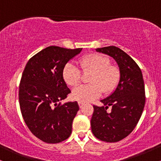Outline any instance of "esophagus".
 Segmentation results:
<instances>
[{"label": "esophagus", "mask_w": 161, "mask_h": 161, "mask_svg": "<svg viewBox=\"0 0 161 161\" xmlns=\"http://www.w3.org/2000/svg\"><path fill=\"white\" fill-rule=\"evenodd\" d=\"M78 104H79V108H82V107L85 105V103L82 102V101H79Z\"/></svg>", "instance_id": "obj_1"}]
</instances>
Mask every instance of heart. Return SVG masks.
<instances>
[{"mask_svg": "<svg viewBox=\"0 0 161 161\" xmlns=\"http://www.w3.org/2000/svg\"><path fill=\"white\" fill-rule=\"evenodd\" d=\"M83 72H92L89 79L91 84L77 87L72 95L76 101L89 102L101 96V93L110 95L115 91L120 79V71L117 66L110 64L108 57L92 53L83 57L80 60ZM63 77L70 86H78L82 80V73L77 66L66 64L63 69Z\"/></svg>", "mask_w": 161, "mask_h": 161, "instance_id": "1", "label": "heart"}]
</instances>
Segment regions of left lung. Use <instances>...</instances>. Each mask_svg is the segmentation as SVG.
Segmentation results:
<instances>
[{
  "instance_id": "obj_1",
  "label": "left lung",
  "mask_w": 161,
  "mask_h": 161,
  "mask_svg": "<svg viewBox=\"0 0 161 161\" xmlns=\"http://www.w3.org/2000/svg\"><path fill=\"white\" fill-rule=\"evenodd\" d=\"M96 51L112 57L117 63L120 79L113 93L101 100L104 106L94 105L91 119L92 133L106 142H116L128 136L140 119L145 104V92L141 69L133 59L115 46ZM110 106V112L106 110Z\"/></svg>"
}]
</instances>
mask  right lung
<instances>
[{"mask_svg": "<svg viewBox=\"0 0 161 161\" xmlns=\"http://www.w3.org/2000/svg\"><path fill=\"white\" fill-rule=\"evenodd\" d=\"M81 51L50 46L29 59L23 70L19 90L20 110L29 130L46 143H59L71 135L79 108L76 101L60 102L71 92L63 69Z\"/></svg>", "mask_w": 161, "mask_h": 161, "instance_id": "obj_1", "label": "right lung"}]
</instances>
